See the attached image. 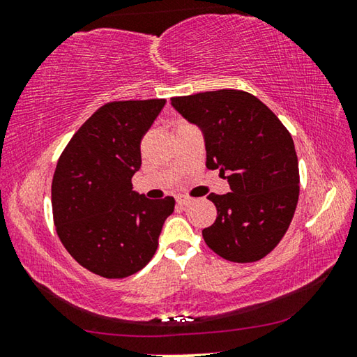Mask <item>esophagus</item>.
<instances>
[{
	"mask_svg": "<svg viewBox=\"0 0 357 357\" xmlns=\"http://www.w3.org/2000/svg\"><path fill=\"white\" fill-rule=\"evenodd\" d=\"M176 202H178V204H181V206H187V204H189L192 200L189 197H176Z\"/></svg>",
	"mask_w": 357,
	"mask_h": 357,
	"instance_id": "esophagus-1",
	"label": "esophagus"
}]
</instances>
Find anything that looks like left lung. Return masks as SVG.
Listing matches in <instances>:
<instances>
[{
	"mask_svg": "<svg viewBox=\"0 0 357 357\" xmlns=\"http://www.w3.org/2000/svg\"><path fill=\"white\" fill-rule=\"evenodd\" d=\"M172 105L204 135L206 167L227 174L231 192L209 193L217 219L203 229L211 250L233 263H252L275 249L299 198L293 138L280 119L250 93L219 89Z\"/></svg>",
	"mask_w": 357,
	"mask_h": 357,
	"instance_id": "8db88e82",
	"label": "left lung"
}]
</instances>
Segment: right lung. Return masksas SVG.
I'll return each mask as SVG.
<instances>
[{
  "label": "right lung",
  "mask_w": 357,
  "mask_h": 357,
  "mask_svg": "<svg viewBox=\"0 0 357 357\" xmlns=\"http://www.w3.org/2000/svg\"><path fill=\"white\" fill-rule=\"evenodd\" d=\"M165 99L102 105L70 138L52 183L58 238L72 258L105 279L138 273L154 257L174 198L132 190L143 135Z\"/></svg>",
  "instance_id": "add662e5"
}]
</instances>
